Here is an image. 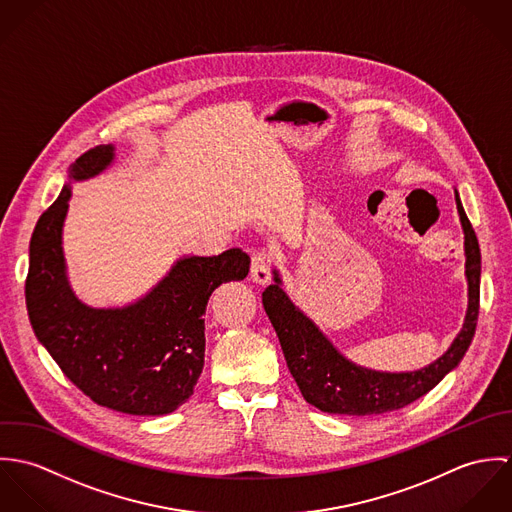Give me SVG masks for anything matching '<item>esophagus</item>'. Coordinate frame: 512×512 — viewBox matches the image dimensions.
<instances>
[{
  "mask_svg": "<svg viewBox=\"0 0 512 512\" xmlns=\"http://www.w3.org/2000/svg\"><path fill=\"white\" fill-rule=\"evenodd\" d=\"M250 280L264 286L270 282V258L264 252H254L252 254V264H250Z\"/></svg>",
  "mask_w": 512,
  "mask_h": 512,
  "instance_id": "34e87169",
  "label": "esophagus"
}]
</instances>
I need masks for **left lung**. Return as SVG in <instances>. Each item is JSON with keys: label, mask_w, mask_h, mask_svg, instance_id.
Segmentation results:
<instances>
[{"label": "left lung", "mask_w": 512, "mask_h": 512, "mask_svg": "<svg viewBox=\"0 0 512 512\" xmlns=\"http://www.w3.org/2000/svg\"><path fill=\"white\" fill-rule=\"evenodd\" d=\"M455 203L465 236L469 305L465 323L451 347L426 368L414 372H380L351 363L333 347L319 327L293 305L282 288L280 274L274 270V284L262 293V303L278 333L288 368L303 398L311 406L321 412L345 416H370L400 410L428 394L447 372L461 363L473 341L479 317L481 250L457 191Z\"/></svg>", "instance_id": "obj_1"}]
</instances>
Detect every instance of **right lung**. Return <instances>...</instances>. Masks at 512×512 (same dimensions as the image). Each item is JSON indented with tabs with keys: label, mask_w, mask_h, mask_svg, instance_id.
Instances as JSON below:
<instances>
[{
	"label": "right lung",
	"mask_w": 512,
	"mask_h": 512,
	"mask_svg": "<svg viewBox=\"0 0 512 512\" xmlns=\"http://www.w3.org/2000/svg\"><path fill=\"white\" fill-rule=\"evenodd\" d=\"M114 146H96L69 167L73 181L98 175ZM71 185L39 217L29 244L25 303L39 343L65 376L98 406L132 416H163L189 400L205 365V311L222 282L244 280L240 248L185 256L126 307H88L74 295L63 256Z\"/></svg>",
	"instance_id": "add662e5"
}]
</instances>
